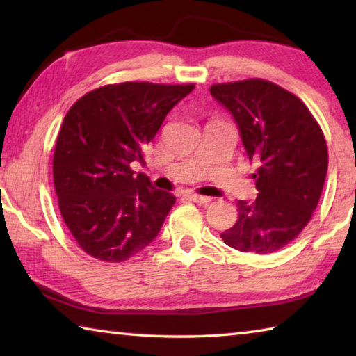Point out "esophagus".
Here are the masks:
<instances>
[{"mask_svg": "<svg viewBox=\"0 0 356 356\" xmlns=\"http://www.w3.org/2000/svg\"><path fill=\"white\" fill-rule=\"evenodd\" d=\"M188 197H190L191 201H195L197 204H209L210 201H212V197L202 196V195H196V193H191V195H188Z\"/></svg>", "mask_w": 356, "mask_h": 356, "instance_id": "esophagus-1", "label": "esophagus"}]
</instances>
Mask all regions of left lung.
Wrapping results in <instances>:
<instances>
[{"instance_id": "left-lung-1", "label": "left lung", "mask_w": 356, "mask_h": 356, "mask_svg": "<svg viewBox=\"0 0 356 356\" xmlns=\"http://www.w3.org/2000/svg\"><path fill=\"white\" fill-rule=\"evenodd\" d=\"M212 97L231 113L250 160L259 161L256 201H238V218L221 232L243 252L268 254L303 231L321 200L327 143L306 105L278 84L245 80L213 84Z\"/></svg>"}]
</instances>
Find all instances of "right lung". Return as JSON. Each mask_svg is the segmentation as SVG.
<instances>
[{
    "mask_svg": "<svg viewBox=\"0 0 356 356\" xmlns=\"http://www.w3.org/2000/svg\"><path fill=\"white\" fill-rule=\"evenodd\" d=\"M195 84L129 81L88 92L65 114L53 179L63 220L80 248L99 261L124 262L159 236L176 202L156 190L134 161L166 114Z\"/></svg>",
    "mask_w": 356,
    "mask_h": 356,
    "instance_id": "obj_1",
    "label": "right lung"
}]
</instances>
